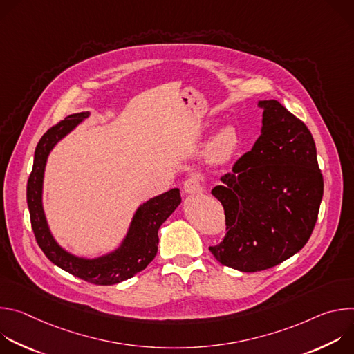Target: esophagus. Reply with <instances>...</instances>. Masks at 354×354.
<instances>
[{
	"label": "esophagus",
	"mask_w": 354,
	"mask_h": 354,
	"mask_svg": "<svg viewBox=\"0 0 354 354\" xmlns=\"http://www.w3.org/2000/svg\"><path fill=\"white\" fill-rule=\"evenodd\" d=\"M183 190H185V193L192 194V196H198V194L203 193V187H201L200 182L196 178L186 179L183 182Z\"/></svg>",
	"instance_id": "1"
}]
</instances>
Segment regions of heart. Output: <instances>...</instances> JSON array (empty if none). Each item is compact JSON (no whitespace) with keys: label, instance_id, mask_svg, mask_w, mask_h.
Masks as SVG:
<instances>
[{"label":"heart","instance_id":"b5f03b06","mask_svg":"<svg viewBox=\"0 0 354 354\" xmlns=\"http://www.w3.org/2000/svg\"><path fill=\"white\" fill-rule=\"evenodd\" d=\"M242 147V136L234 124L223 126L207 142L205 149L206 161L213 167L230 162Z\"/></svg>","mask_w":354,"mask_h":354}]
</instances>
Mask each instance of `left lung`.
<instances>
[{
    "label": "left lung",
    "mask_w": 354,
    "mask_h": 354,
    "mask_svg": "<svg viewBox=\"0 0 354 354\" xmlns=\"http://www.w3.org/2000/svg\"><path fill=\"white\" fill-rule=\"evenodd\" d=\"M258 106L259 138L212 189L224 207L227 234L210 250L221 265L245 273L295 255L313 234L324 194L311 131L274 99Z\"/></svg>",
    "instance_id": "obj_1"
}]
</instances>
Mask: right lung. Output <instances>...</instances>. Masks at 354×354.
<instances>
[{"mask_svg":"<svg viewBox=\"0 0 354 354\" xmlns=\"http://www.w3.org/2000/svg\"><path fill=\"white\" fill-rule=\"evenodd\" d=\"M89 115V112L70 115L43 134L35 149L33 168L26 187V200L32 230L48 261L85 281L99 286H111L142 272L156 258L158 250V230L176 210L182 198L179 189H171L144 201L134 212L124 238L109 254L96 258H85L74 255L64 249L50 231L44 214V171L48 154L52 153L56 144L70 134L81 122L88 119Z\"/></svg>","mask_w":354,"mask_h":354,"instance_id":"add662e5","label":"right lung"}]
</instances>
